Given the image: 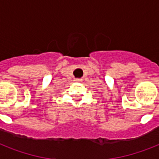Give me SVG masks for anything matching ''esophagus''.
<instances>
[{
  "label": "esophagus",
  "instance_id": "esophagus-1",
  "mask_svg": "<svg viewBox=\"0 0 159 159\" xmlns=\"http://www.w3.org/2000/svg\"><path fill=\"white\" fill-rule=\"evenodd\" d=\"M76 82H80V80L79 79H77V80H75Z\"/></svg>",
  "mask_w": 159,
  "mask_h": 159
}]
</instances>
